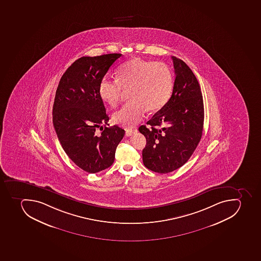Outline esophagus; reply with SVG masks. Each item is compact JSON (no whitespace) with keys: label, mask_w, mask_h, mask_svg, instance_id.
Returning a JSON list of instances; mask_svg holds the SVG:
<instances>
[{"label":"esophagus","mask_w":261,"mask_h":261,"mask_svg":"<svg viewBox=\"0 0 261 261\" xmlns=\"http://www.w3.org/2000/svg\"><path fill=\"white\" fill-rule=\"evenodd\" d=\"M137 132V129H127V130H125V136H132L134 134L136 133Z\"/></svg>","instance_id":"esophagus-1"}]
</instances>
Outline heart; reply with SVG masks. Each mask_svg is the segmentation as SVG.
Listing matches in <instances>:
<instances>
[{"label":"heart","instance_id":"b5f03b06","mask_svg":"<svg viewBox=\"0 0 261 261\" xmlns=\"http://www.w3.org/2000/svg\"><path fill=\"white\" fill-rule=\"evenodd\" d=\"M173 74L166 64L133 59L116 70V79H103L99 85V96L103 101L115 107L121 101L124 90H129L132 101L115 112L113 121L132 128L149 112L165 106L173 90Z\"/></svg>","mask_w":261,"mask_h":261}]
</instances>
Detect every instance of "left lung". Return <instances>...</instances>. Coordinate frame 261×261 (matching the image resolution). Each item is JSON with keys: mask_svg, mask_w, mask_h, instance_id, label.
<instances>
[{"mask_svg": "<svg viewBox=\"0 0 261 261\" xmlns=\"http://www.w3.org/2000/svg\"><path fill=\"white\" fill-rule=\"evenodd\" d=\"M176 77L168 102L139 128L146 138L143 163L159 173L176 170L190 159L202 138L204 107L197 77L181 59L172 57Z\"/></svg>", "mask_w": 261, "mask_h": 261, "instance_id": "obj_1", "label": "left lung"}]
</instances>
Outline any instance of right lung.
I'll return each instance as SVG.
<instances>
[{
    "mask_svg": "<svg viewBox=\"0 0 261 261\" xmlns=\"http://www.w3.org/2000/svg\"><path fill=\"white\" fill-rule=\"evenodd\" d=\"M121 54L82 57L66 70L58 86L53 106V123L67 155L80 169L95 173L113 164L116 147L125 135L118 125L96 129L108 124L99 85Z\"/></svg>",
    "mask_w": 261,
    "mask_h": 261,
    "instance_id": "add662e5",
    "label": "right lung"
}]
</instances>
